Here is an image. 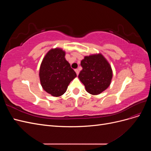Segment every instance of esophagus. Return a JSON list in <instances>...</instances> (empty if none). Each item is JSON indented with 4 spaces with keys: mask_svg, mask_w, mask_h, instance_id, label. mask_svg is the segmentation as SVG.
I'll return each instance as SVG.
<instances>
[{
    "mask_svg": "<svg viewBox=\"0 0 151 151\" xmlns=\"http://www.w3.org/2000/svg\"><path fill=\"white\" fill-rule=\"evenodd\" d=\"M75 72H76V74H77V76H78V75H79V70H78V69H77V68H76V69H75Z\"/></svg>",
    "mask_w": 151,
    "mask_h": 151,
    "instance_id": "esophagus-1",
    "label": "esophagus"
}]
</instances>
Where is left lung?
<instances>
[{
  "instance_id": "8db88e82",
  "label": "left lung",
  "mask_w": 151,
  "mask_h": 151,
  "mask_svg": "<svg viewBox=\"0 0 151 151\" xmlns=\"http://www.w3.org/2000/svg\"><path fill=\"white\" fill-rule=\"evenodd\" d=\"M81 65L83 70L78 77L89 94H99L110 85L113 70L109 63L101 53L85 56L81 62Z\"/></svg>"
}]
</instances>
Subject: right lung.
Wrapping results in <instances>:
<instances>
[{"label": "right lung", "instance_id": "obj_1", "mask_svg": "<svg viewBox=\"0 0 151 151\" xmlns=\"http://www.w3.org/2000/svg\"><path fill=\"white\" fill-rule=\"evenodd\" d=\"M60 48L50 50L40 65L39 77L43 89L54 97L64 94L70 82L76 77V72L65 58Z\"/></svg>", "mask_w": 151, "mask_h": 151}]
</instances>
